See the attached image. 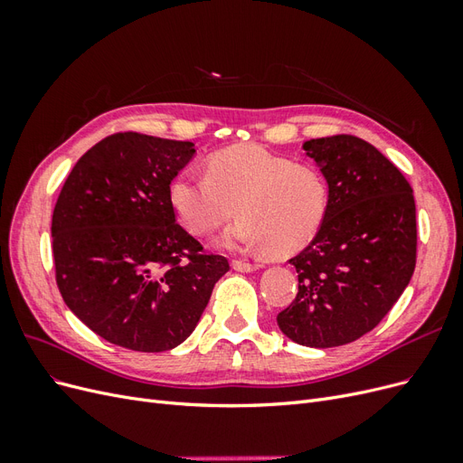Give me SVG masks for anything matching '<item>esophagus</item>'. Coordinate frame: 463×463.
<instances>
[{
    "label": "esophagus",
    "mask_w": 463,
    "mask_h": 463,
    "mask_svg": "<svg viewBox=\"0 0 463 463\" xmlns=\"http://www.w3.org/2000/svg\"><path fill=\"white\" fill-rule=\"evenodd\" d=\"M232 266H233V270H237V272H253V270L260 269V264L249 262V260H233Z\"/></svg>",
    "instance_id": "esophagus-1"
}]
</instances>
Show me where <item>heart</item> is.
Here are the masks:
<instances>
[{
    "instance_id": "b5f03b06",
    "label": "heart",
    "mask_w": 463,
    "mask_h": 463,
    "mask_svg": "<svg viewBox=\"0 0 463 463\" xmlns=\"http://www.w3.org/2000/svg\"><path fill=\"white\" fill-rule=\"evenodd\" d=\"M170 201L185 230L199 237L226 226L240 208L241 220L223 237V245L286 257L318 233L330 191L313 164L293 162L259 145H240L210 156L208 175H177Z\"/></svg>"
}]
</instances>
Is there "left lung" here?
Listing matches in <instances>:
<instances>
[{
    "label": "left lung",
    "instance_id": "8db88e82",
    "mask_svg": "<svg viewBox=\"0 0 463 463\" xmlns=\"http://www.w3.org/2000/svg\"><path fill=\"white\" fill-rule=\"evenodd\" d=\"M328 181L325 223L298 257L299 289L278 326L307 347H334L371 332L408 288L417 259L408 179L354 135L303 145Z\"/></svg>",
    "mask_w": 463,
    "mask_h": 463
}]
</instances>
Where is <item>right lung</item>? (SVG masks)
Instances as JSON below:
<instances>
[{"label": "right lung", "instance_id": "obj_1", "mask_svg": "<svg viewBox=\"0 0 463 463\" xmlns=\"http://www.w3.org/2000/svg\"><path fill=\"white\" fill-rule=\"evenodd\" d=\"M193 154L189 141L116 133L82 154L61 187L52 216L55 282L109 344L146 354L179 345L230 270L175 222L170 185Z\"/></svg>", "mask_w": 463, "mask_h": 463}]
</instances>
